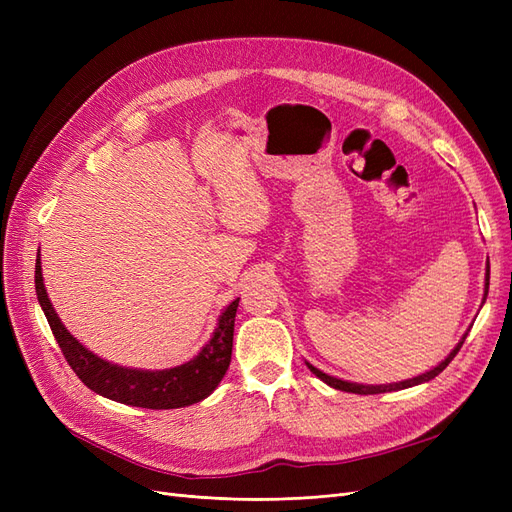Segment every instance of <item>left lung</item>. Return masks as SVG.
<instances>
[{
    "mask_svg": "<svg viewBox=\"0 0 512 512\" xmlns=\"http://www.w3.org/2000/svg\"><path fill=\"white\" fill-rule=\"evenodd\" d=\"M487 292H489V262H487V284H485V297H487ZM466 335H468V333H466ZM466 335H463V337L459 339V344L453 348V352L448 354L446 359H444L440 365H436L433 369L425 371V374H421V376L410 378V380H404V382H393V384H356V382H346V380H339V378H333V376H329V374H324V371L316 369L314 365H309V363H307V367H309V371H312L314 376H318L322 382H327L329 386H333V389H337V391L356 393V395H376V393L401 391V389H410V386H416V384L429 382V380L436 378L438 374H442V371L446 369V365L455 359V354L459 352V348L463 346V342H466Z\"/></svg>",
    "mask_w": 512,
    "mask_h": 512,
    "instance_id": "8db88e82",
    "label": "left lung"
}]
</instances>
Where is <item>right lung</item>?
Returning <instances> with one entry per match:
<instances>
[{
    "label": "right lung",
    "instance_id": "obj_1",
    "mask_svg": "<svg viewBox=\"0 0 512 512\" xmlns=\"http://www.w3.org/2000/svg\"><path fill=\"white\" fill-rule=\"evenodd\" d=\"M36 294L57 344L61 352H64L68 365L74 369V374L91 391L106 399L119 401V404L149 410H170L198 404V401H203L215 391V386L220 384L230 365L232 333H235L239 299L224 309L218 318V327H215L213 337L192 361L170 369L149 371L108 363L68 333L49 301V294H46L40 252L36 258Z\"/></svg>",
    "mask_w": 512,
    "mask_h": 512
}]
</instances>
